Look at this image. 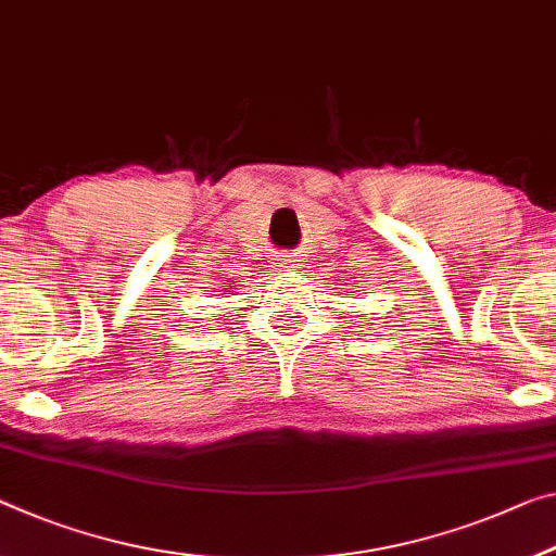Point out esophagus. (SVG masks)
Wrapping results in <instances>:
<instances>
[{
    "instance_id": "1",
    "label": "esophagus",
    "mask_w": 556,
    "mask_h": 556,
    "mask_svg": "<svg viewBox=\"0 0 556 556\" xmlns=\"http://www.w3.org/2000/svg\"><path fill=\"white\" fill-rule=\"evenodd\" d=\"M280 268H283L286 273H293L298 268V261L293 258V255H283V258H280Z\"/></svg>"
}]
</instances>
